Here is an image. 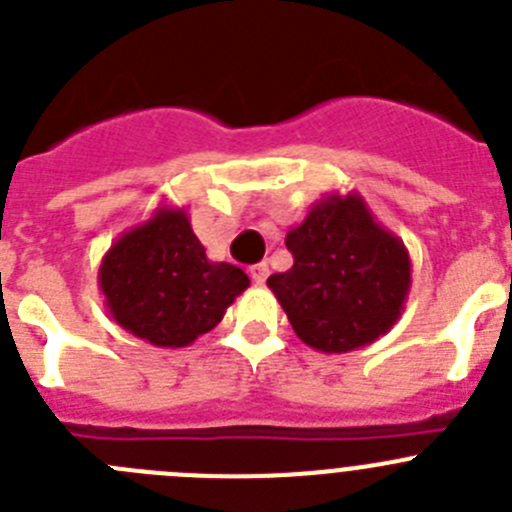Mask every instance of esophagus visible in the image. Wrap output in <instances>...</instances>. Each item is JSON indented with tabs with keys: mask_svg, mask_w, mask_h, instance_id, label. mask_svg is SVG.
<instances>
[{
	"mask_svg": "<svg viewBox=\"0 0 512 512\" xmlns=\"http://www.w3.org/2000/svg\"><path fill=\"white\" fill-rule=\"evenodd\" d=\"M267 275H270V267H267V262H257V265L250 267V278L255 280L257 285L265 283Z\"/></svg>",
	"mask_w": 512,
	"mask_h": 512,
	"instance_id": "obj_1",
	"label": "esophagus"
}]
</instances>
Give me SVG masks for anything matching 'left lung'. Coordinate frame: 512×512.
Returning <instances> with one entry per match:
<instances>
[{
    "label": "left lung",
    "instance_id": "obj_1",
    "mask_svg": "<svg viewBox=\"0 0 512 512\" xmlns=\"http://www.w3.org/2000/svg\"><path fill=\"white\" fill-rule=\"evenodd\" d=\"M293 267L267 278L290 326L316 352L344 354L388 334L411 290V255L359 193H329L285 234Z\"/></svg>",
    "mask_w": 512,
    "mask_h": 512
}]
</instances>
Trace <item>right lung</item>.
Here are the masks:
<instances>
[{
  "label": "right lung",
  "mask_w": 512,
  "mask_h": 512,
  "mask_svg": "<svg viewBox=\"0 0 512 512\" xmlns=\"http://www.w3.org/2000/svg\"><path fill=\"white\" fill-rule=\"evenodd\" d=\"M250 278L229 262H211L186 209L158 206L107 250L99 290L112 319L153 347H188L214 329Z\"/></svg>",
  "instance_id": "1"
}]
</instances>
